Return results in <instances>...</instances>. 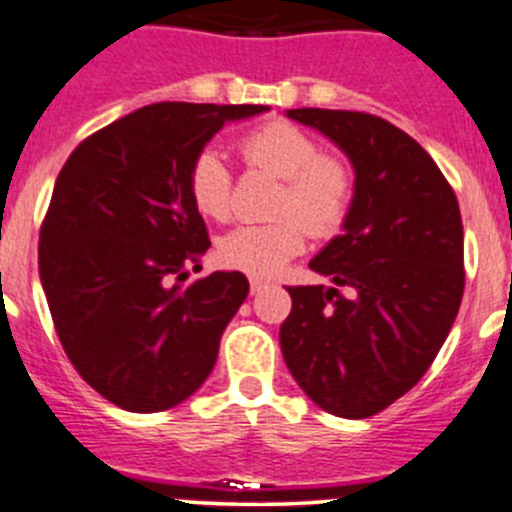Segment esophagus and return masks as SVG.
<instances>
[{
	"instance_id": "esophagus-1",
	"label": "esophagus",
	"mask_w": 512,
	"mask_h": 512,
	"mask_svg": "<svg viewBox=\"0 0 512 512\" xmlns=\"http://www.w3.org/2000/svg\"><path fill=\"white\" fill-rule=\"evenodd\" d=\"M267 288V283L262 278H250V293L252 295H257L260 293V290H265Z\"/></svg>"
}]
</instances>
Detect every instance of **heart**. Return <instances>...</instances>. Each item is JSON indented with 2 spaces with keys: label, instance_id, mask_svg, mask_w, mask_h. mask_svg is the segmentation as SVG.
Wrapping results in <instances>:
<instances>
[{
  "label": "heart",
  "instance_id": "1",
  "mask_svg": "<svg viewBox=\"0 0 512 512\" xmlns=\"http://www.w3.org/2000/svg\"><path fill=\"white\" fill-rule=\"evenodd\" d=\"M250 169L278 176L280 189L267 224H240L224 234L217 252L232 270L255 278L275 275L305 245V234L333 237L346 224L353 204V171L341 156L326 154L321 143L293 123L275 121L255 128L240 141ZM191 204L202 217L224 222L232 214L234 176L217 148H202L186 174Z\"/></svg>",
  "mask_w": 512,
  "mask_h": 512
}]
</instances>
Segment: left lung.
I'll list each match as a JSON object with an SVG mask.
<instances>
[{
  "label": "left lung",
  "instance_id": "8db88e82",
  "mask_svg": "<svg viewBox=\"0 0 512 512\" xmlns=\"http://www.w3.org/2000/svg\"><path fill=\"white\" fill-rule=\"evenodd\" d=\"M288 116L346 151L356 194L343 234L310 260L336 285L288 288L280 348L318 407L374 417L427 374L455 323L465 293L460 204L432 156L394 123L328 108Z\"/></svg>",
  "mask_w": 512,
  "mask_h": 512
}]
</instances>
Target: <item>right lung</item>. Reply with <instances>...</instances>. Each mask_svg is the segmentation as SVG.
<instances>
[{
  "instance_id": "1",
  "label": "right lung",
  "mask_w": 512,
  "mask_h": 512,
  "mask_svg": "<svg viewBox=\"0 0 512 512\" xmlns=\"http://www.w3.org/2000/svg\"><path fill=\"white\" fill-rule=\"evenodd\" d=\"M265 105H146L78 143L40 227V280L85 384L126 412H164L212 374L247 298L242 272L186 283L207 224L186 174L224 121Z\"/></svg>"
}]
</instances>
